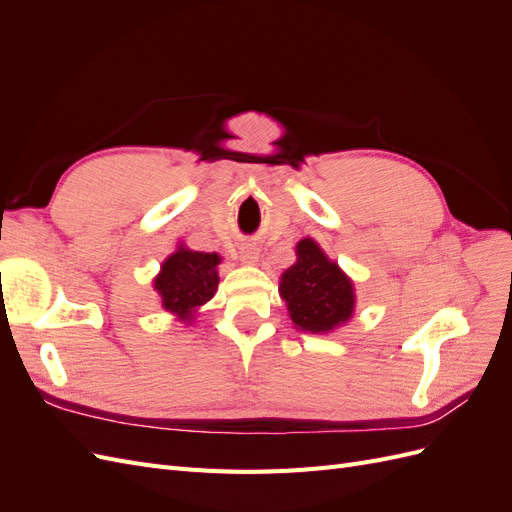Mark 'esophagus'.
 I'll list each match as a JSON object with an SVG mask.
<instances>
[{
    "label": "esophagus",
    "mask_w": 512,
    "mask_h": 512,
    "mask_svg": "<svg viewBox=\"0 0 512 512\" xmlns=\"http://www.w3.org/2000/svg\"><path fill=\"white\" fill-rule=\"evenodd\" d=\"M239 256H241V260L245 262V265H256L258 256H260V250H258L254 243H241Z\"/></svg>",
    "instance_id": "1"
}]
</instances>
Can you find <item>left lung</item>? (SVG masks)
<instances>
[{
	"label": "left lung",
	"instance_id": "obj_1",
	"mask_svg": "<svg viewBox=\"0 0 512 512\" xmlns=\"http://www.w3.org/2000/svg\"><path fill=\"white\" fill-rule=\"evenodd\" d=\"M280 294L294 327L307 333H329L354 314L352 280L314 239L297 243V262L282 273Z\"/></svg>",
	"mask_w": 512,
	"mask_h": 512
}]
</instances>
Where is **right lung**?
<instances>
[{
  "label": "right lung",
  "instance_id": "add662e5",
  "mask_svg": "<svg viewBox=\"0 0 512 512\" xmlns=\"http://www.w3.org/2000/svg\"><path fill=\"white\" fill-rule=\"evenodd\" d=\"M220 262L222 258L215 252H194L179 245L177 252L162 262V269L153 280L166 312L190 324L198 307L213 299L218 290Z\"/></svg>",
  "mask_w": 512,
  "mask_h": 512
}]
</instances>
